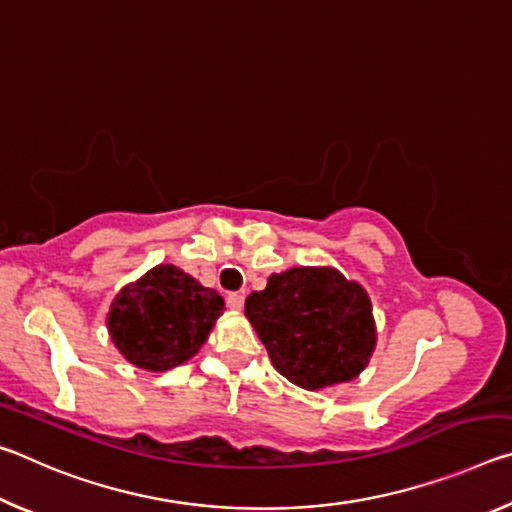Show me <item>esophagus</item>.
<instances>
[{"label":"esophagus","instance_id":"esophagus-1","mask_svg":"<svg viewBox=\"0 0 512 512\" xmlns=\"http://www.w3.org/2000/svg\"><path fill=\"white\" fill-rule=\"evenodd\" d=\"M225 302H228L230 309L241 311V309H244V293H228V298H225Z\"/></svg>","mask_w":512,"mask_h":512}]
</instances>
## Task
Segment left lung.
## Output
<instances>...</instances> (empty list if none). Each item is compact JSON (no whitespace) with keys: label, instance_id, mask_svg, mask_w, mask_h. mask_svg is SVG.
Returning a JSON list of instances; mask_svg holds the SVG:
<instances>
[{"label":"left lung","instance_id":"left-lung-1","mask_svg":"<svg viewBox=\"0 0 512 512\" xmlns=\"http://www.w3.org/2000/svg\"><path fill=\"white\" fill-rule=\"evenodd\" d=\"M246 316L275 370L307 391L354 379L375 350L368 293L329 266L273 273L246 298Z\"/></svg>","mask_w":512,"mask_h":512}]
</instances>
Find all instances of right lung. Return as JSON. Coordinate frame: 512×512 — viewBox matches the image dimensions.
<instances>
[{"mask_svg": "<svg viewBox=\"0 0 512 512\" xmlns=\"http://www.w3.org/2000/svg\"><path fill=\"white\" fill-rule=\"evenodd\" d=\"M221 314L219 293L178 266L160 264L117 293L108 332L133 366L164 372L201 350Z\"/></svg>", "mask_w": 512, "mask_h": 512, "instance_id": "obj_1", "label": "right lung"}]
</instances>
